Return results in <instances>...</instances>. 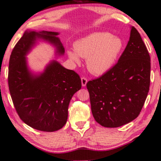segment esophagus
<instances>
[{
    "instance_id": "obj_1",
    "label": "esophagus",
    "mask_w": 161,
    "mask_h": 161,
    "mask_svg": "<svg viewBox=\"0 0 161 161\" xmlns=\"http://www.w3.org/2000/svg\"><path fill=\"white\" fill-rule=\"evenodd\" d=\"M87 82H88L87 78H85V77H83V78H81V83H82L83 86H86Z\"/></svg>"
}]
</instances>
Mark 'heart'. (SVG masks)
Masks as SVG:
<instances>
[{
  "label": "heart",
  "mask_w": 161,
  "mask_h": 161,
  "mask_svg": "<svg viewBox=\"0 0 161 161\" xmlns=\"http://www.w3.org/2000/svg\"><path fill=\"white\" fill-rule=\"evenodd\" d=\"M123 48L122 39L109 32H97L75 42V49L68 51L69 57L80 62V56L86 59L91 73L102 75L113 68Z\"/></svg>",
  "instance_id": "1"
}]
</instances>
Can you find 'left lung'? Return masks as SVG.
Returning a JSON list of instances; mask_svg holds the SVG:
<instances>
[{"label": "left lung", "instance_id": "8db88e82", "mask_svg": "<svg viewBox=\"0 0 161 161\" xmlns=\"http://www.w3.org/2000/svg\"><path fill=\"white\" fill-rule=\"evenodd\" d=\"M150 83V54L140 34L131 27L118 63L86 84L95 120L104 127L116 128L134 120L142 109Z\"/></svg>", "mask_w": 161, "mask_h": 161}]
</instances>
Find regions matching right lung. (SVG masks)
I'll return each mask as SVG.
<instances>
[{"instance_id":"add662e5","label":"right lung","mask_w":161,"mask_h":161,"mask_svg":"<svg viewBox=\"0 0 161 161\" xmlns=\"http://www.w3.org/2000/svg\"><path fill=\"white\" fill-rule=\"evenodd\" d=\"M58 35L56 32L27 30L9 59L8 88L16 111L25 123L42 131H55L64 126L69 102L81 88L78 74L55 60L40 75H33L28 69L25 57L38 39L52 43L58 54H64V48Z\"/></svg>"}]
</instances>
